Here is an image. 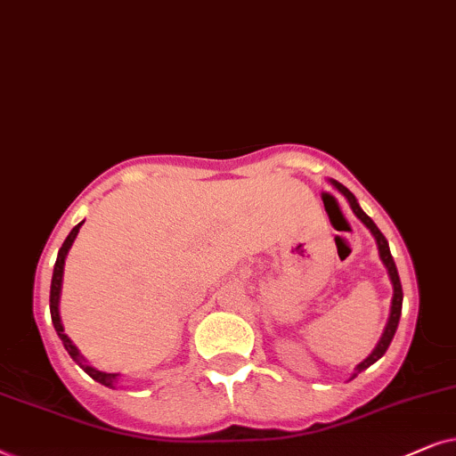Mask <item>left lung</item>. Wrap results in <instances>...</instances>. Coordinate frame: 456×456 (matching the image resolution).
<instances>
[{"mask_svg": "<svg viewBox=\"0 0 456 456\" xmlns=\"http://www.w3.org/2000/svg\"><path fill=\"white\" fill-rule=\"evenodd\" d=\"M331 185L336 187V190H338L339 193H342V196H344L346 200H348L352 212H354V215L359 216L361 221H362V224H365V227L369 229V232L373 233L375 241H378L379 258H381V263L386 265L387 275H390V281H392V285H394L390 319H387V325H386V330H384V336H381V339L378 342V346H375V348H373L371 354H369L367 359L361 362V365H356V371H354V375H352V378H356V375H359L361 371H365L367 367H371L375 361H379L381 356L386 354L387 346L392 344V338H394V333H396V327H398V321H400V313H403V285H400V277H398V271H396V263H394V258H392V254H390V246H387V240L384 238V233H381L379 229H378V224H375V223L371 221V218H369V216L365 215V212H362L359 202H356L354 193H352V191L348 190V187H344L342 183H338V181H333V179H331Z\"/></svg>", "mask_w": 456, "mask_h": 456, "instance_id": "1", "label": "left lung"}]
</instances>
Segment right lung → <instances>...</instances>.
Returning <instances> with one entry per match:
<instances>
[{
  "mask_svg": "<svg viewBox=\"0 0 456 456\" xmlns=\"http://www.w3.org/2000/svg\"><path fill=\"white\" fill-rule=\"evenodd\" d=\"M85 221H81L77 224V227H72V232L69 233V238L64 240L62 248H60L58 252V258H56V265H53V275H52V289H50V313H52V323L56 327L60 339H62L64 348L69 354L72 356V361L77 362L78 367L83 369L85 373L89 375V378H94L95 381H100L102 386H108V387H114L118 384V373H106V371H97L91 365H87V361L83 359V354L78 352V348L75 344L70 342V338L64 333V327H62V321H60V291H62V275H64V260H66V254H69L72 241H75L78 229H81V224Z\"/></svg>",
  "mask_w": 456,
  "mask_h": 456,
  "instance_id": "obj_1",
  "label": "right lung"
}]
</instances>
